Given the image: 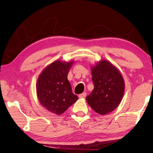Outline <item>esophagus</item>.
Here are the masks:
<instances>
[{
    "instance_id": "obj_1",
    "label": "esophagus",
    "mask_w": 153,
    "mask_h": 153,
    "mask_svg": "<svg viewBox=\"0 0 153 153\" xmlns=\"http://www.w3.org/2000/svg\"><path fill=\"white\" fill-rule=\"evenodd\" d=\"M86 96V92H83L82 94H81L80 95H79V98H84Z\"/></svg>"
}]
</instances>
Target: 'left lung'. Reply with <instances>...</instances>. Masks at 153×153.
Segmentation results:
<instances>
[{
  "label": "left lung",
  "mask_w": 153,
  "mask_h": 153,
  "mask_svg": "<svg viewBox=\"0 0 153 153\" xmlns=\"http://www.w3.org/2000/svg\"><path fill=\"white\" fill-rule=\"evenodd\" d=\"M90 68L94 88L86 97L87 103L98 114L111 113L123 97V77L118 68L106 59H101Z\"/></svg>",
  "instance_id": "left-lung-1"
}]
</instances>
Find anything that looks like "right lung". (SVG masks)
Here are the masks:
<instances>
[{
	"label": "right lung",
	"instance_id": "1",
	"mask_svg": "<svg viewBox=\"0 0 153 153\" xmlns=\"http://www.w3.org/2000/svg\"><path fill=\"white\" fill-rule=\"evenodd\" d=\"M74 60H56L46 66L37 79L36 95L40 105L50 113H63L79 99L72 91L67 74Z\"/></svg>",
	"mask_w": 153,
	"mask_h": 153
}]
</instances>
